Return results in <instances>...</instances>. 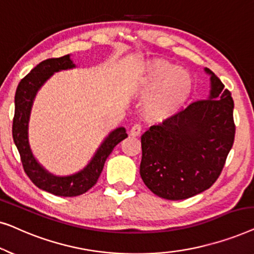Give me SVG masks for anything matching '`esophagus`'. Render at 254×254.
Returning <instances> with one entry per match:
<instances>
[{
	"mask_svg": "<svg viewBox=\"0 0 254 254\" xmlns=\"http://www.w3.org/2000/svg\"><path fill=\"white\" fill-rule=\"evenodd\" d=\"M141 129H142V128H141L140 125H137V124L134 125V126L130 128L129 135H130V136H133V137H136L141 134Z\"/></svg>",
	"mask_w": 254,
	"mask_h": 254,
	"instance_id": "1",
	"label": "esophagus"
}]
</instances>
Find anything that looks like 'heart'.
Wrapping results in <instances>:
<instances>
[{
    "mask_svg": "<svg viewBox=\"0 0 254 254\" xmlns=\"http://www.w3.org/2000/svg\"><path fill=\"white\" fill-rule=\"evenodd\" d=\"M193 90L192 75L164 59L144 62L133 84L135 96L145 98V117L156 123L176 117L189 103Z\"/></svg>",
    "mask_w": 254,
    "mask_h": 254,
    "instance_id": "heart-1",
    "label": "heart"
}]
</instances>
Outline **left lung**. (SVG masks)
<instances>
[{
    "mask_svg": "<svg viewBox=\"0 0 254 254\" xmlns=\"http://www.w3.org/2000/svg\"><path fill=\"white\" fill-rule=\"evenodd\" d=\"M210 90L142 135L141 178L152 193L184 200L209 189L221 175L235 138L234 100L210 69Z\"/></svg>",
    "mask_w": 254,
    "mask_h": 254,
    "instance_id": "8db88e82",
    "label": "left lung"
}]
</instances>
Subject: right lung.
I'll use <instances>...</instances> for the list:
<instances>
[{"mask_svg": "<svg viewBox=\"0 0 254 254\" xmlns=\"http://www.w3.org/2000/svg\"><path fill=\"white\" fill-rule=\"evenodd\" d=\"M76 68L71 54L57 59H47L34 67L17 86L15 95V118L12 136L18 149L26 175L40 190L58 196H77L95 185L113 148L127 137L125 127L110 131L88 164L79 171L68 176H58L48 171L33 155L29 138L31 112L37 93L55 72Z\"/></svg>", "mask_w": 254, "mask_h": 254, "instance_id": "obj_1", "label": "right lung"}]
</instances>
